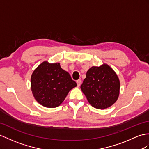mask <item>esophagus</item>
<instances>
[{
	"label": "esophagus",
	"instance_id": "esophagus-1",
	"mask_svg": "<svg viewBox=\"0 0 149 149\" xmlns=\"http://www.w3.org/2000/svg\"><path fill=\"white\" fill-rule=\"evenodd\" d=\"M77 85L78 86H79L81 85V79H78V80L77 81Z\"/></svg>",
	"mask_w": 149,
	"mask_h": 149
}]
</instances>
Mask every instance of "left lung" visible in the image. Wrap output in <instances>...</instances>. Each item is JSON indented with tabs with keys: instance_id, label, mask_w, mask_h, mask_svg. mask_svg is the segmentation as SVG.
Segmentation results:
<instances>
[{
	"instance_id": "left-lung-1",
	"label": "left lung",
	"mask_w": 149,
	"mask_h": 149,
	"mask_svg": "<svg viewBox=\"0 0 149 149\" xmlns=\"http://www.w3.org/2000/svg\"><path fill=\"white\" fill-rule=\"evenodd\" d=\"M81 89L92 106L104 109L111 106L117 100L119 94V80L117 74L108 65L93 66L86 72Z\"/></svg>"
}]
</instances>
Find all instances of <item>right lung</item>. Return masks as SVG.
Wrapping results in <instances>:
<instances>
[{
    "instance_id": "obj_1",
    "label": "right lung",
    "mask_w": 149,
    "mask_h": 149,
    "mask_svg": "<svg viewBox=\"0 0 149 149\" xmlns=\"http://www.w3.org/2000/svg\"><path fill=\"white\" fill-rule=\"evenodd\" d=\"M77 84L59 63H42L31 77L32 93L37 102L46 107L59 106L72 88Z\"/></svg>"
}]
</instances>
